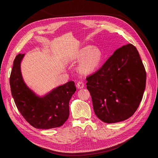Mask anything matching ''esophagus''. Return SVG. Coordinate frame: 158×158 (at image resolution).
<instances>
[{
    "instance_id": "34e87169",
    "label": "esophagus",
    "mask_w": 158,
    "mask_h": 158,
    "mask_svg": "<svg viewBox=\"0 0 158 158\" xmlns=\"http://www.w3.org/2000/svg\"><path fill=\"white\" fill-rule=\"evenodd\" d=\"M76 86H77L78 89H82L84 87V83L82 82V81H79V82H78Z\"/></svg>"
}]
</instances>
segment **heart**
Listing matches in <instances>:
<instances>
[{"instance_id":"1","label":"heart","mask_w":158,"mask_h":158,"mask_svg":"<svg viewBox=\"0 0 158 158\" xmlns=\"http://www.w3.org/2000/svg\"><path fill=\"white\" fill-rule=\"evenodd\" d=\"M76 59L81 60L78 69L82 73L89 74L96 69L101 62L102 55L100 51L95 48L85 47L81 49L76 56Z\"/></svg>"}]
</instances>
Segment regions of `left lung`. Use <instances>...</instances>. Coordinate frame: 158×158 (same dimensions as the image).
Here are the masks:
<instances>
[{
  "label": "left lung",
  "mask_w": 158,
  "mask_h": 158,
  "mask_svg": "<svg viewBox=\"0 0 158 158\" xmlns=\"http://www.w3.org/2000/svg\"><path fill=\"white\" fill-rule=\"evenodd\" d=\"M95 114L107 123L125 121L139 107L146 73L136 47L117 49L103 65L86 78Z\"/></svg>",
  "instance_id": "obj_1"
}]
</instances>
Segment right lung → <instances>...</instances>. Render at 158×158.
<instances>
[{"label": "right lung", "instance_id": "add662e5", "mask_svg": "<svg viewBox=\"0 0 158 158\" xmlns=\"http://www.w3.org/2000/svg\"><path fill=\"white\" fill-rule=\"evenodd\" d=\"M24 54L14 60L10 85L14 102L26 121L36 128L50 129L62 126L69 116V102L76 88L73 81L40 97L28 88L22 78L20 63Z\"/></svg>", "mask_w": 158, "mask_h": 158}]
</instances>
